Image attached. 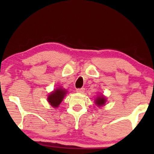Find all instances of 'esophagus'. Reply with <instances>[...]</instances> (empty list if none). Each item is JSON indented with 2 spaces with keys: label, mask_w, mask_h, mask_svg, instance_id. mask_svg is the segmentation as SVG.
Returning a JSON list of instances; mask_svg holds the SVG:
<instances>
[{
  "label": "esophagus",
  "mask_w": 154,
  "mask_h": 154,
  "mask_svg": "<svg viewBox=\"0 0 154 154\" xmlns=\"http://www.w3.org/2000/svg\"><path fill=\"white\" fill-rule=\"evenodd\" d=\"M84 90H85V89H84L83 88H79V89L76 90V92H79V93H83V92H84Z\"/></svg>",
  "instance_id": "esophagus-1"
}]
</instances>
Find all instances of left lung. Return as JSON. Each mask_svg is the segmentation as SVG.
<instances>
[{"label":"left lung","mask_w":154,"mask_h":154,"mask_svg":"<svg viewBox=\"0 0 154 154\" xmlns=\"http://www.w3.org/2000/svg\"><path fill=\"white\" fill-rule=\"evenodd\" d=\"M106 101V99L105 97H104L103 95H100V96L97 97L94 103H95L97 106H103V105L105 104Z\"/></svg>","instance_id":"obj_1"}]
</instances>
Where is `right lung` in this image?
I'll list each match as a JSON object with an SVG mask.
<instances>
[{
    "label": "right lung",
    "instance_id": "1",
    "mask_svg": "<svg viewBox=\"0 0 154 154\" xmlns=\"http://www.w3.org/2000/svg\"><path fill=\"white\" fill-rule=\"evenodd\" d=\"M67 93V91L62 88H58L57 89L52 92L48 97V101L54 108L58 107L60 103L62 102L64 96Z\"/></svg>",
    "mask_w": 154,
    "mask_h": 154
}]
</instances>
